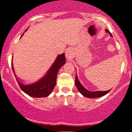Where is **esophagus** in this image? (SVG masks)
<instances>
[{"instance_id": "obj_1", "label": "esophagus", "mask_w": 132, "mask_h": 132, "mask_svg": "<svg viewBox=\"0 0 132 132\" xmlns=\"http://www.w3.org/2000/svg\"><path fill=\"white\" fill-rule=\"evenodd\" d=\"M72 55H73V53L71 49H67L66 51V56L67 59H70V58L72 57Z\"/></svg>"}]
</instances>
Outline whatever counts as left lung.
I'll return each instance as SVG.
<instances>
[{"mask_svg": "<svg viewBox=\"0 0 132 132\" xmlns=\"http://www.w3.org/2000/svg\"><path fill=\"white\" fill-rule=\"evenodd\" d=\"M106 32H109V30L108 29L105 30ZM111 36H112L111 34ZM76 86L77 87V90L80 92L81 94H83L84 96L87 97V98H98V97H102L103 96L105 95L106 94H108V92L110 91V90L107 91H95V92H90V91H88V90H87L86 88H85L83 87V85L80 83V82L79 81L78 78H77V76L76 75Z\"/></svg>", "mask_w": 132, "mask_h": 132, "instance_id": "1", "label": "left lung"}]
</instances>
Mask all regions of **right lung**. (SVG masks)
<instances>
[{"label": "right lung", "mask_w": 132, "mask_h": 132, "mask_svg": "<svg viewBox=\"0 0 132 132\" xmlns=\"http://www.w3.org/2000/svg\"><path fill=\"white\" fill-rule=\"evenodd\" d=\"M65 62L66 58L64 53L59 55L47 74L40 81H37L33 84L25 85L22 84L16 79L21 89L26 94L32 97H47L51 94L54 87H55L57 73L61 66L64 64ZM12 70L13 71V67Z\"/></svg>", "instance_id": "add662e5"}]
</instances>
